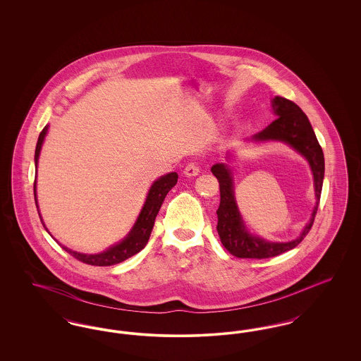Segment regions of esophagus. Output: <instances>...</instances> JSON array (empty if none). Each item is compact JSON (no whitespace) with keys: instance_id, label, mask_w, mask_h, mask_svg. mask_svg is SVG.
Here are the masks:
<instances>
[{"instance_id":"esophagus-1","label":"esophagus","mask_w":361,"mask_h":361,"mask_svg":"<svg viewBox=\"0 0 361 361\" xmlns=\"http://www.w3.org/2000/svg\"><path fill=\"white\" fill-rule=\"evenodd\" d=\"M184 173H185V176H188V177L197 176V174L200 173V166H199V164H196V162H189L188 165L185 166V169H184Z\"/></svg>"}]
</instances>
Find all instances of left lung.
Wrapping results in <instances>:
<instances>
[{"label": "left lung", "mask_w": 361, "mask_h": 361, "mask_svg": "<svg viewBox=\"0 0 361 361\" xmlns=\"http://www.w3.org/2000/svg\"><path fill=\"white\" fill-rule=\"evenodd\" d=\"M272 106L277 115V119L272 121L267 128L256 134L255 140H281L291 145L295 150L306 157L309 161L311 171L314 174V187L317 196V206L314 207L309 224L305 227L302 234L291 242H267L256 235L250 234L240 218V211L234 199V187L231 171L224 164H216L211 168V172L218 178L219 190H221V203L216 211L218 214V234L224 247L235 257L238 258H262L276 257L287 250H291L298 246L303 238L309 234L311 226L314 224L322 184L325 174V158L322 147L315 137V133L310 124L306 114L296 104L276 96L272 102Z\"/></svg>", "instance_id": "obj_1"}]
</instances>
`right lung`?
Listing matches in <instances>:
<instances>
[{
	"mask_svg": "<svg viewBox=\"0 0 361 361\" xmlns=\"http://www.w3.org/2000/svg\"><path fill=\"white\" fill-rule=\"evenodd\" d=\"M46 133H47V127H44L42 130L39 139H37L36 150H35V165H37V158H39V153H40L43 140L46 137ZM177 178H178L177 173L173 172L166 176H162L161 178H158L155 181L147 193L146 203L139 214L137 224L133 227L131 233L121 240V243L109 247L106 252L100 253V255H82V253L73 252L65 246H62V247L73 257L77 258L78 261L85 262L89 265H94V267H109V265L119 264L127 258L133 257L134 255L139 253L146 246L147 240L150 238L153 226H154L155 216L162 206L168 192L177 184ZM34 193L35 203H36V181L34 183ZM37 212H39V209H37ZM39 216H40V214H39ZM40 221H42V216H40Z\"/></svg>",
	"mask_w": 361,
	"mask_h": 361,
	"instance_id": "add662e5",
	"label": "right lung"
}]
</instances>
